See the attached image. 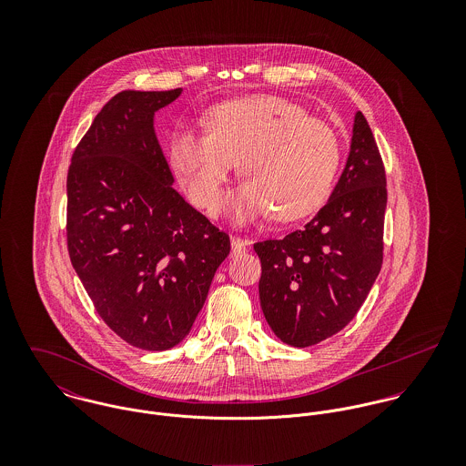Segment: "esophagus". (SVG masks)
<instances>
[{
	"mask_svg": "<svg viewBox=\"0 0 466 466\" xmlns=\"http://www.w3.org/2000/svg\"><path fill=\"white\" fill-rule=\"evenodd\" d=\"M248 246H249V240H246V238H242V237H237V235H231V253H233V255L244 253Z\"/></svg>",
	"mask_w": 466,
	"mask_h": 466,
	"instance_id": "obj_1",
	"label": "esophagus"
}]
</instances>
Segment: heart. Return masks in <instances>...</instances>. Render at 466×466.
<instances>
[{
	"instance_id": "1",
	"label": "heart",
	"mask_w": 466,
	"mask_h": 466,
	"mask_svg": "<svg viewBox=\"0 0 466 466\" xmlns=\"http://www.w3.org/2000/svg\"><path fill=\"white\" fill-rule=\"evenodd\" d=\"M206 133L179 129L168 143V167L198 208L213 213L235 161L244 181L226 198L237 222L264 217L294 220L316 211L332 190L339 137L305 107L274 95L215 104Z\"/></svg>"
}]
</instances>
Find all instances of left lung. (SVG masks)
<instances>
[{
  "mask_svg": "<svg viewBox=\"0 0 466 466\" xmlns=\"http://www.w3.org/2000/svg\"><path fill=\"white\" fill-rule=\"evenodd\" d=\"M386 202L382 157L357 111L350 154L329 202L303 229L255 244L260 305L278 339L307 348L355 318L382 267Z\"/></svg>",
  "mask_w": 466,
  "mask_h": 466,
  "instance_id": "left-lung-1",
  "label": "left lung"
}]
</instances>
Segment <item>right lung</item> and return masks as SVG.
I'll list each match as a JSON object with an SVG mask.
<instances>
[{"label":"right lung","mask_w":466,"mask_h":466,"mask_svg":"<svg viewBox=\"0 0 466 466\" xmlns=\"http://www.w3.org/2000/svg\"><path fill=\"white\" fill-rule=\"evenodd\" d=\"M170 91H122L95 116L67 170V251L98 316L148 351L179 344L229 237L174 190L154 131Z\"/></svg>","instance_id":"1"}]
</instances>
